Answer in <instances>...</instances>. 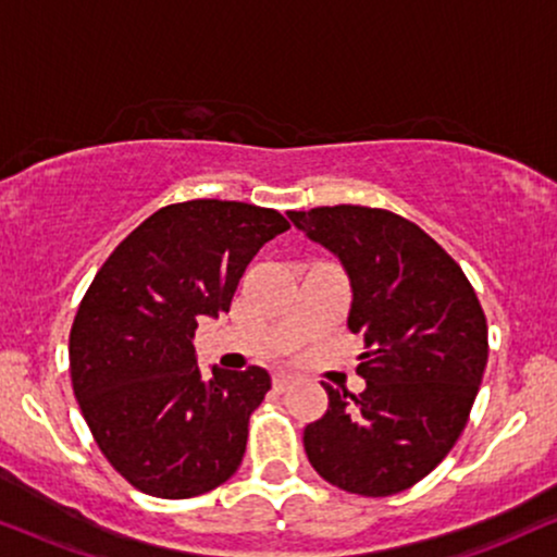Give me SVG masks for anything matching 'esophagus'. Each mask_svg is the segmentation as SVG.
Returning a JSON list of instances; mask_svg holds the SVG:
<instances>
[{
    "instance_id": "1",
    "label": "esophagus",
    "mask_w": 557,
    "mask_h": 557,
    "mask_svg": "<svg viewBox=\"0 0 557 557\" xmlns=\"http://www.w3.org/2000/svg\"><path fill=\"white\" fill-rule=\"evenodd\" d=\"M290 384H293V376H287V373H274V379H272L274 392H285Z\"/></svg>"
}]
</instances>
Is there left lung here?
Here are the masks:
<instances>
[{
  "instance_id": "obj_1",
  "label": "left lung",
  "mask_w": 557,
  "mask_h": 557,
  "mask_svg": "<svg viewBox=\"0 0 557 557\" xmlns=\"http://www.w3.org/2000/svg\"><path fill=\"white\" fill-rule=\"evenodd\" d=\"M350 274L363 394L324 384L306 457L339 491L384 498L431 474L465 431L487 363V321L461 267L412 220L379 207L287 212Z\"/></svg>"
}]
</instances>
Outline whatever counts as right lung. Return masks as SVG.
I'll list each match as a JSON object with an SVG mask.
<instances>
[{"label": "right lung", "mask_w": 557, "mask_h": 557, "mask_svg": "<svg viewBox=\"0 0 557 557\" xmlns=\"http://www.w3.org/2000/svg\"><path fill=\"white\" fill-rule=\"evenodd\" d=\"M290 223L277 210L191 199L160 207L103 261L70 332L72 388L109 465L156 498H194L244 461L270 373L199 371L194 332L231 311L249 261Z\"/></svg>", "instance_id": "add662e5"}]
</instances>
